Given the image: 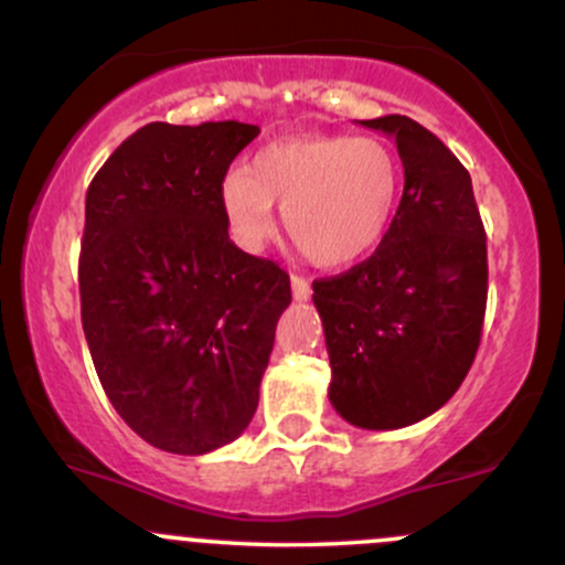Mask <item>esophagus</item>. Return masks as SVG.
I'll use <instances>...</instances> for the list:
<instances>
[{
	"label": "esophagus",
	"instance_id": "1",
	"mask_svg": "<svg viewBox=\"0 0 565 565\" xmlns=\"http://www.w3.org/2000/svg\"><path fill=\"white\" fill-rule=\"evenodd\" d=\"M310 281L308 278H302V276H291V297H295L297 302H305V300H310Z\"/></svg>",
	"mask_w": 565,
	"mask_h": 565
}]
</instances>
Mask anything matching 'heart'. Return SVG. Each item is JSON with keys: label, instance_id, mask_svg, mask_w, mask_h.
<instances>
[{"label": "heart", "instance_id": "1", "mask_svg": "<svg viewBox=\"0 0 565 565\" xmlns=\"http://www.w3.org/2000/svg\"><path fill=\"white\" fill-rule=\"evenodd\" d=\"M401 180L398 157L377 138L295 135L260 148L249 170H233L220 204L242 249H263L281 204L287 233L310 263L348 268L387 236Z\"/></svg>", "mask_w": 565, "mask_h": 565}]
</instances>
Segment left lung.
<instances>
[{"instance_id": "8db88e82", "label": "left lung", "mask_w": 565, "mask_h": 565, "mask_svg": "<svg viewBox=\"0 0 565 565\" xmlns=\"http://www.w3.org/2000/svg\"><path fill=\"white\" fill-rule=\"evenodd\" d=\"M395 140L404 196L374 255L313 284L327 337L329 401L364 430H398L457 393L476 359L489 291L470 174L408 116L359 121Z\"/></svg>"}]
</instances>
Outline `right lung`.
<instances>
[{"mask_svg": "<svg viewBox=\"0 0 565 565\" xmlns=\"http://www.w3.org/2000/svg\"><path fill=\"white\" fill-rule=\"evenodd\" d=\"M260 135L242 121L129 135L89 183L82 327L119 417L161 451L236 440L260 401L289 276L228 236L220 188Z\"/></svg>", "mask_w": 565, "mask_h": 565, "instance_id": "obj_1", "label": "right lung"}]
</instances>
